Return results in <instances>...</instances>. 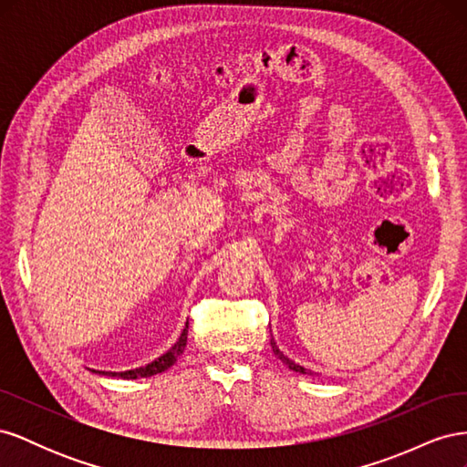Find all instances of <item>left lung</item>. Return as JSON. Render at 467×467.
<instances>
[{
  "mask_svg": "<svg viewBox=\"0 0 467 467\" xmlns=\"http://www.w3.org/2000/svg\"><path fill=\"white\" fill-rule=\"evenodd\" d=\"M271 347H273V352H275V355H276V358H280L282 360V364H286L288 366V368L290 370H294V372H300V374H306V368H304V366H300V364H296L294 360H290L288 357H285V355H282V352H280V348L276 347V343H275V338H273V341H271Z\"/></svg>",
  "mask_w": 467,
  "mask_h": 467,
  "instance_id": "8db88e82",
  "label": "left lung"
}]
</instances>
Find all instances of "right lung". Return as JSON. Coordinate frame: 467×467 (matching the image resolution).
Wrapping results in <instances>:
<instances>
[{
  "mask_svg": "<svg viewBox=\"0 0 467 467\" xmlns=\"http://www.w3.org/2000/svg\"><path fill=\"white\" fill-rule=\"evenodd\" d=\"M187 329H189V321H187V327L182 329L179 341L171 348H169L165 355L155 358L148 366H142V368H134V370H126V372H109V376H117L122 379H136V378H150V376L165 372L167 368H171V366L177 362V358L182 355V350H185V347H187Z\"/></svg>",
  "mask_w": 467,
  "mask_h": 467,
  "instance_id": "add662e5",
  "label": "right lung"
}]
</instances>
